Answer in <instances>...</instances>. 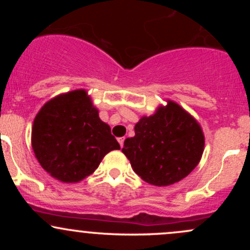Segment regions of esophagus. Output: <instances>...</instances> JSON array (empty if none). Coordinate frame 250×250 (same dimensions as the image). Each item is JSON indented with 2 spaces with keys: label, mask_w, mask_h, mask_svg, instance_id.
<instances>
[{
  "label": "esophagus",
  "mask_w": 250,
  "mask_h": 250,
  "mask_svg": "<svg viewBox=\"0 0 250 250\" xmlns=\"http://www.w3.org/2000/svg\"><path fill=\"white\" fill-rule=\"evenodd\" d=\"M125 137H120L119 139V143H120V146H121V148L123 147V143H125Z\"/></svg>",
  "instance_id": "esophagus-1"
}]
</instances>
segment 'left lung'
<instances>
[{"label":"left lung","mask_w":250,"mask_h":250,"mask_svg":"<svg viewBox=\"0 0 250 250\" xmlns=\"http://www.w3.org/2000/svg\"><path fill=\"white\" fill-rule=\"evenodd\" d=\"M151 116L135 125L122 153L134 171L150 185L169 186L188 176L199 165L205 148L201 125L177 103L168 100Z\"/></svg>","instance_id":"left-lung-1"}]
</instances>
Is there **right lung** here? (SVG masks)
<instances>
[{
    "instance_id": "1",
    "label": "right lung",
    "mask_w": 250,
    "mask_h": 250,
    "mask_svg": "<svg viewBox=\"0 0 250 250\" xmlns=\"http://www.w3.org/2000/svg\"><path fill=\"white\" fill-rule=\"evenodd\" d=\"M31 146L41 167L65 183L85 179L109 151L120 149L83 89L61 94L43 105L34 120Z\"/></svg>"
}]
</instances>
